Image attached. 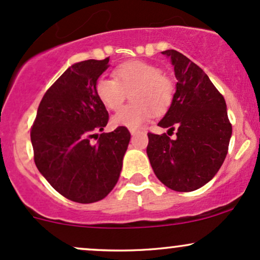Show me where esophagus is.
Masks as SVG:
<instances>
[{"instance_id": "esophagus-1", "label": "esophagus", "mask_w": 260, "mask_h": 260, "mask_svg": "<svg viewBox=\"0 0 260 260\" xmlns=\"http://www.w3.org/2000/svg\"><path fill=\"white\" fill-rule=\"evenodd\" d=\"M129 132H131V134H132V136H134V134H137L139 132V129H136V128H131Z\"/></svg>"}]
</instances>
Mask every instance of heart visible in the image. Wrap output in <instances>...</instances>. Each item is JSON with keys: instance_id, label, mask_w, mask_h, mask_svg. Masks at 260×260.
Wrapping results in <instances>:
<instances>
[{"instance_id": "obj_1", "label": "heart", "mask_w": 260, "mask_h": 260, "mask_svg": "<svg viewBox=\"0 0 260 260\" xmlns=\"http://www.w3.org/2000/svg\"><path fill=\"white\" fill-rule=\"evenodd\" d=\"M95 91L101 103L112 111L120 109L131 91L132 103L113 116L112 124L137 128L147 122L151 113L157 116L168 111L175 98V83L161 73L157 66L129 61L113 71V78L98 79Z\"/></svg>"}]
</instances>
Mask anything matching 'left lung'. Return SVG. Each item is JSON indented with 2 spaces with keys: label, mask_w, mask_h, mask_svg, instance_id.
I'll use <instances>...</instances> for the list:
<instances>
[{
  "label": "left lung",
  "mask_w": 260,
  "mask_h": 260,
  "mask_svg": "<svg viewBox=\"0 0 260 260\" xmlns=\"http://www.w3.org/2000/svg\"><path fill=\"white\" fill-rule=\"evenodd\" d=\"M177 78L174 101L159 126L178 131L148 133L147 154L151 168L166 187L190 192L208 183L229 150L232 124L226 103L204 71L176 50H166Z\"/></svg>",
  "instance_id": "8db88e82"
}]
</instances>
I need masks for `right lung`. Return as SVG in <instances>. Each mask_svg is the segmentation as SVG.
<instances>
[{
    "instance_id": "obj_1",
    "label": "right lung",
    "mask_w": 260,
    "mask_h": 260,
    "mask_svg": "<svg viewBox=\"0 0 260 260\" xmlns=\"http://www.w3.org/2000/svg\"><path fill=\"white\" fill-rule=\"evenodd\" d=\"M107 63L109 57L71 66L45 92L31 126L40 174L59 194L82 204L101 201L111 192L131 139L123 126L98 134L109 122V112L95 91Z\"/></svg>"
}]
</instances>
